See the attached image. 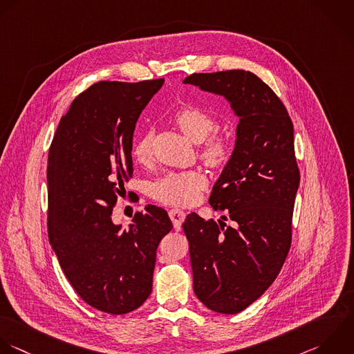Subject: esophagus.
I'll use <instances>...</instances> for the list:
<instances>
[{
    "label": "esophagus",
    "mask_w": 354,
    "mask_h": 354,
    "mask_svg": "<svg viewBox=\"0 0 354 354\" xmlns=\"http://www.w3.org/2000/svg\"><path fill=\"white\" fill-rule=\"evenodd\" d=\"M168 214H169V218H171V221L174 223V227L176 230H179L182 223H183V221H185V218H186L185 211H182V209H169Z\"/></svg>",
    "instance_id": "34e87169"
}]
</instances>
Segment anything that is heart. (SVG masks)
Masks as SVG:
<instances>
[{
	"mask_svg": "<svg viewBox=\"0 0 354 354\" xmlns=\"http://www.w3.org/2000/svg\"><path fill=\"white\" fill-rule=\"evenodd\" d=\"M174 121L182 132L193 142H201L200 156L209 165H221L226 161L230 151V140L226 133L212 132L218 122L214 115L197 106H186L180 109ZM154 132L151 129L143 132L133 143L132 156L140 164H147L153 157ZM208 180L200 171L167 172L150 187L154 200L176 207H187L198 201L201 192L207 187Z\"/></svg>",
	"mask_w": 354,
	"mask_h": 354,
	"instance_id": "1",
	"label": "heart"
}]
</instances>
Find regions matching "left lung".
<instances>
[{
    "instance_id": "obj_1",
    "label": "left lung",
    "mask_w": 354,
    "mask_h": 354,
    "mask_svg": "<svg viewBox=\"0 0 354 354\" xmlns=\"http://www.w3.org/2000/svg\"><path fill=\"white\" fill-rule=\"evenodd\" d=\"M183 82L225 96L240 117L233 154L209 196L233 225L194 212L183 222L194 294L208 309L236 315L272 286L291 247L301 178L294 125L280 97L251 71L194 73Z\"/></svg>"
}]
</instances>
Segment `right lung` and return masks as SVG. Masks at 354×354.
Here are the masks:
<instances>
[{"label": "right lung", "instance_id": "1", "mask_svg": "<svg viewBox=\"0 0 354 354\" xmlns=\"http://www.w3.org/2000/svg\"><path fill=\"white\" fill-rule=\"evenodd\" d=\"M162 84L91 85L73 100L49 147V243L80 298L109 315L133 312L149 298L157 247L172 229L156 205L136 212L128 230L111 221L133 172L135 124Z\"/></svg>", "mask_w": 354, "mask_h": 354}]
</instances>
